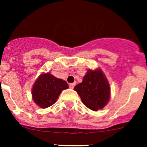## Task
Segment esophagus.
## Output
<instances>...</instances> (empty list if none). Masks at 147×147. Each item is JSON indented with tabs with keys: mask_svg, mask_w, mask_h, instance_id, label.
Masks as SVG:
<instances>
[{
	"mask_svg": "<svg viewBox=\"0 0 147 147\" xmlns=\"http://www.w3.org/2000/svg\"><path fill=\"white\" fill-rule=\"evenodd\" d=\"M75 84H76V83H75V82H74V83H70V84H69V88L73 89V88H74V87H75Z\"/></svg>",
	"mask_w": 147,
	"mask_h": 147,
	"instance_id": "esophagus-1",
	"label": "esophagus"
}]
</instances>
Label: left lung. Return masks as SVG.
Returning <instances> with one entry per match:
<instances>
[{"label":"left lung","instance_id":"left-lung-1","mask_svg":"<svg viewBox=\"0 0 147 147\" xmlns=\"http://www.w3.org/2000/svg\"><path fill=\"white\" fill-rule=\"evenodd\" d=\"M82 102L93 111L103 109L110 97L109 83L100 69L88 70L82 82L74 87Z\"/></svg>","mask_w":147,"mask_h":147}]
</instances>
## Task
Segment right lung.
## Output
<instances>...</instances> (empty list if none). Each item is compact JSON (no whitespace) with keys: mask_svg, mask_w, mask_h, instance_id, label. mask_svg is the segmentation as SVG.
<instances>
[{"mask_svg":"<svg viewBox=\"0 0 147 147\" xmlns=\"http://www.w3.org/2000/svg\"><path fill=\"white\" fill-rule=\"evenodd\" d=\"M67 88V83L63 80L50 73L42 74L32 87V99L39 107L47 108L56 102L63 90Z\"/></svg>","mask_w":147,"mask_h":147,"instance_id":"right-lung-1","label":"right lung"}]
</instances>
